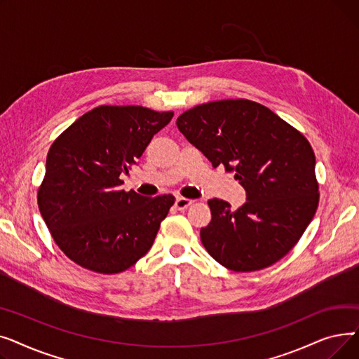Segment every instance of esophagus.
Listing matches in <instances>:
<instances>
[{"label": "esophagus", "instance_id": "obj_1", "mask_svg": "<svg viewBox=\"0 0 359 359\" xmlns=\"http://www.w3.org/2000/svg\"><path fill=\"white\" fill-rule=\"evenodd\" d=\"M194 203V201L192 199H187V198H177L176 199V208L177 210H180V211H183V210H186L187 206H191Z\"/></svg>", "mask_w": 359, "mask_h": 359}]
</instances>
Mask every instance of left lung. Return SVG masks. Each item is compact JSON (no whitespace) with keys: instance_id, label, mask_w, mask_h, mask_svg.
I'll return each mask as SVG.
<instances>
[{"instance_id":"8db88e82","label":"left lung","mask_w":359,"mask_h":359,"mask_svg":"<svg viewBox=\"0 0 359 359\" xmlns=\"http://www.w3.org/2000/svg\"><path fill=\"white\" fill-rule=\"evenodd\" d=\"M176 125L214 167L236 172L248 196L236 211L222 199L208 201L212 219L201 229L206 252L234 272L260 271L284 257L309 227L320 198L307 138L246 99L195 106Z\"/></svg>"}]
</instances>
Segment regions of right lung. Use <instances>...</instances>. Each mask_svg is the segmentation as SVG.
<instances>
[{
    "instance_id": "obj_1",
    "label": "right lung",
    "mask_w": 359,
    "mask_h": 359,
    "mask_svg": "<svg viewBox=\"0 0 359 359\" xmlns=\"http://www.w3.org/2000/svg\"><path fill=\"white\" fill-rule=\"evenodd\" d=\"M172 118L142 106H99L50 145L37 205L55 243L81 268L121 273L153 246L175 196L121 191V175Z\"/></svg>"
}]
</instances>
